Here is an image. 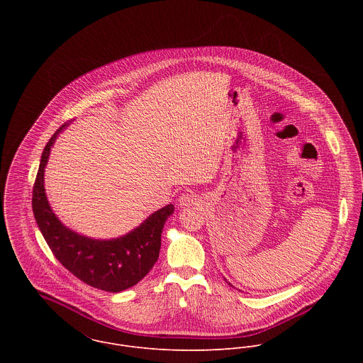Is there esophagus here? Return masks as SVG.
Instances as JSON below:
<instances>
[{"mask_svg":"<svg viewBox=\"0 0 363 363\" xmlns=\"http://www.w3.org/2000/svg\"><path fill=\"white\" fill-rule=\"evenodd\" d=\"M179 203H180L182 207H197V206H200L201 200L197 194L189 191V193H184L179 197Z\"/></svg>","mask_w":363,"mask_h":363,"instance_id":"1","label":"esophagus"}]
</instances>
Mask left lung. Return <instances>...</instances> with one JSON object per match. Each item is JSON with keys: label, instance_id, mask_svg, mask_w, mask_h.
I'll return each instance as SVG.
<instances>
[{"label": "left lung", "instance_id": "8db88e82", "mask_svg": "<svg viewBox=\"0 0 363 363\" xmlns=\"http://www.w3.org/2000/svg\"><path fill=\"white\" fill-rule=\"evenodd\" d=\"M229 285H230V284H229Z\"/></svg>", "mask_w": 363, "mask_h": 363}]
</instances>
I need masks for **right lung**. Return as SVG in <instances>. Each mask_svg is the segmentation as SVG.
Listing matches in <instances>:
<instances>
[{
  "label": "right lung",
  "mask_w": 363,
  "mask_h": 363,
  "mask_svg": "<svg viewBox=\"0 0 363 363\" xmlns=\"http://www.w3.org/2000/svg\"><path fill=\"white\" fill-rule=\"evenodd\" d=\"M64 127L65 124L52 134L42 154L32 194L35 219L54 257L64 268L89 286L121 292L138 284L152 269L159 257L162 229L173 206L156 211L137 229L113 240L88 239L65 228L52 213L43 186L50 148Z\"/></svg>",
  "instance_id": "obj_1"
}]
</instances>
